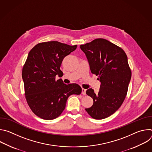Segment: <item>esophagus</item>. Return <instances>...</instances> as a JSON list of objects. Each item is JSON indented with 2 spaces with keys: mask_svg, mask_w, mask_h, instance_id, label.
<instances>
[{
  "mask_svg": "<svg viewBox=\"0 0 152 152\" xmlns=\"http://www.w3.org/2000/svg\"><path fill=\"white\" fill-rule=\"evenodd\" d=\"M86 90H85L84 88H82V94L85 95L86 94Z\"/></svg>",
  "mask_w": 152,
  "mask_h": 152,
  "instance_id": "34e87169",
  "label": "esophagus"
}]
</instances>
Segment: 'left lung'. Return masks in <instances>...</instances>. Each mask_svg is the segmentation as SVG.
I'll return each instance as SVG.
<instances>
[{
	"instance_id": "8db88e82",
	"label": "left lung",
	"mask_w": 152,
	"mask_h": 152,
	"mask_svg": "<svg viewBox=\"0 0 152 152\" xmlns=\"http://www.w3.org/2000/svg\"><path fill=\"white\" fill-rule=\"evenodd\" d=\"M80 48L88 59L91 73L99 76L101 82L98 93L92 88L86 90L93 104L85 110L94 119L107 118L119 109L127 93L132 72L127 55L121 48L103 38Z\"/></svg>"
}]
</instances>
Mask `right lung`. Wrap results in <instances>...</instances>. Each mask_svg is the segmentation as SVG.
Returning <instances> with one entry per match:
<instances>
[{"label":"right lung","instance_id":"obj_1","mask_svg":"<svg viewBox=\"0 0 152 152\" xmlns=\"http://www.w3.org/2000/svg\"><path fill=\"white\" fill-rule=\"evenodd\" d=\"M76 48L77 45L52 41L39 42L29 52L22 69L25 95L31 110L39 118H57L69 97L81 93L79 85H67L56 79V75L60 77L63 73L60 67L64 58Z\"/></svg>","mask_w":152,"mask_h":152}]
</instances>
